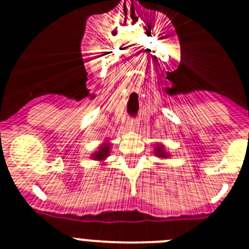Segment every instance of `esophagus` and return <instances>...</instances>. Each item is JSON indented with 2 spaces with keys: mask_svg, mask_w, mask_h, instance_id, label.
<instances>
[{
  "mask_svg": "<svg viewBox=\"0 0 249 249\" xmlns=\"http://www.w3.org/2000/svg\"><path fill=\"white\" fill-rule=\"evenodd\" d=\"M127 127L131 129H135L138 127V122L136 120H128L127 121Z\"/></svg>",
  "mask_w": 249,
  "mask_h": 249,
  "instance_id": "1",
  "label": "esophagus"
}]
</instances>
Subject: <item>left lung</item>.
<instances>
[{
    "instance_id": "1",
    "label": "left lung",
    "mask_w": 249,
    "mask_h": 249,
    "mask_svg": "<svg viewBox=\"0 0 249 249\" xmlns=\"http://www.w3.org/2000/svg\"><path fill=\"white\" fill-rule=\"evenodd\" d=\"M155 153L158 158H160V160H166V158L171 157V155H169L168 152L166 151V147H164V144H162V143L156 144Z\"/></svg>"
}]
</instances>
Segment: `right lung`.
I'll return each instance as SVG.
<instances>
[{
  "instance_id": "1",
  "label": "right lung",
  "mask_w": 249,
  "mask_h": 249,
  "mask_svg": "<svg viewBox=\"0 0 249 249\" xmlns=\"http://www.w3.org/2000/svg\"><path fill=\"white\" fill-rule=\"evenodd\" d=\"M109 153H111V143H109V141H105L102 142L101 146L97 147V149L92 153L91 158L93 160H98L101 164L105 163L106 158L108 157Z\"/></svg>"
}]
</instances>
